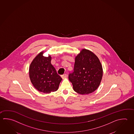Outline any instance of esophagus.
I'll use <instances>...</instances> for the list:
<instances>
[{"label":"esophagus","instance_id":"obj_1","mask_svg":"<svg viewBox=\"0 0 134 134\" xmlns=\"http://www.w3.org/2000/svg\"><path fill=\"white\" fill-rule=\"evenodd\" d=\"M61 77H62V78L63 79L67 77V74H64L63 75H62Z\"/></svg>","mask_w":134,"mask_h":134}]
</instances>
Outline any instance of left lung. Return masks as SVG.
<instances>
[{
	"mask_svg": "<svg viewBox=\"0 0 134 134\" xmlns=\"http://www.w3.org/2000/svg\"><path fill=\"white\" fill-rule=\"evenodd\" d=\"M103 69L98 57L83 49L75 57L73 71L69 75L74 91L82 95L91 93L100 83Z\"/></svg>",
	"mask_w": 134,
	"mask_h": 134,
	"instance_id": "obj_1",
	"label": "left lung"
}]
</instances>
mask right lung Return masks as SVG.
Returning a JSON list of instances; mask_svg holds the SVG:
<instances>
[{"instance_id":"obj_1","label":"right lung","mask_w":134,"mask_h":134,"mask_svg":"<svg viewBox=\"0 0 134 134\" xmlns=\"http://www.w3.org/2000/svg\"><path fill=\"white\" fill-rule=\"evenodd\" d=\"M51 56L44 57L43 52L35 57L29 67V77L33 86L38 91L50 93L58 90L62 80L51 63Z\"/></svg>"}]
</instances>
